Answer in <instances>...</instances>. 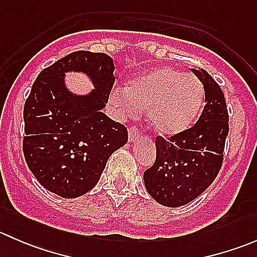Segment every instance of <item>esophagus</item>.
<instances>
[{
    "label": "esophagus",
    "mask_w": 257,
    "mask_h": 257,
    "mask_svg": "<svg viewBox=\"0 0 257 257\" xmlns=\"http://www.w3.org/2000/svg\"><path fill=\"white\" fill-rule=\"evenodd\" d=\"M128 139H129V143H136V142H138L139 139H141V136H139L138 131H137L134 126L128 131Z\"/></svg>",
    "instance_id": "obj_1"
}]
</instances>
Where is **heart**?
<instances>
[{"label":"heart","instance_id":"obj_1","mask_svg":"<svg viewBox=\"0 0 257 257\" xmlns=\"http://www.w3.org/2000/svg\"><path fill=\"white\" fill-rule=\"evenodd\" d=\"M205 99L201 80L173 67H160L129 80L125 89H113L109 104L120 119L138 118L147 108V120L160 137L188 131Z\"/></svg>","mask_w":257,"mask_h":257}]
</instances>
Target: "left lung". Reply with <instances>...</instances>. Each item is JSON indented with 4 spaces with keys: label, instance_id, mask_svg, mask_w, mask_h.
I'll list each match as a JSON object with an SVG mask.
<instances>
[{
    "label": "left lung",
    "instance_id": "1",
    "mask_svg": "<svg viewBox=\"0 0 257 257\" xmlns=\"http://www.w3.org/2000/svg\"><path fill=\"white\" fill-rule=\"evenodd\" d=\"M205 89V107L196 124L169 141L155 139L157 159L144 173V185L160 205L179 208L204 193L219 174L229 134L224 93L204 69H191Z\"/></svg>",
    "mask_w": 257,
    "mask_h": 257
}]
</instances>
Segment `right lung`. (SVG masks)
I'll return each instance as SVG.
<instances>
[{
	"mask_svg": "<svg viewBox=\"0 0 257 257\" xmlns=\"http://www.w3.org/2000/svg\"><path fill=\"white\" fill-rule=\"evenodd\" d=\"M113 59L78 51L43 69L25 103L23 154L43 188L66 199L97 185L105 164L128 142V132L103 109L114 84ZM67 73H82L93 89L78 95L66 87Z\"/></svg>",
	"mask_w": 257,
	"mask_h": 257,
	"instance_id": "obj_1",
	"label": "right lung"
}]
</instances>
